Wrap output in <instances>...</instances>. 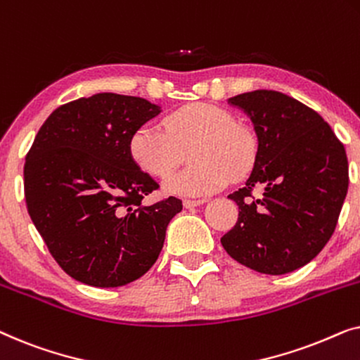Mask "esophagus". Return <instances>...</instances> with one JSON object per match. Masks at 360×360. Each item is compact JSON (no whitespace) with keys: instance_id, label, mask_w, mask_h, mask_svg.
<instances>
[{"instance_id":"1","label":"esophagus","mask_w":360,"mask_h":360,"mask_svg":"<svg viewBox=\"0 0 360 360\" xmlns=\"http://www.w3.org/2000/svg\"><path fill=\"white\" fill-rule=\"evenodd\" d=\"M203 203H206V200H185L184 206L185 208H195V206H200Z\"/></svg>"}]
</instances>
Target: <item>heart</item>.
<instances>
[{
  "mask_svg": "<svg viewBox=\"0 0 360 360\" xmlns=\"http://www.w3.org/2000/svg\"><path fill=\"white\" fill-rule=\"evenodd\" d=\"M165 132L146 122L132 131L129 155L142 172L167 179L184 159L191 164L165 181L169 193L200 196L218 191L229 179L239 180L252 170L257 139L224 108L191 103L164 120Z\"/></svg>",
  "mask_w": 360,
  "mask_h": 360,
  "instance_id": "1",
  "label": "heart"
}]
</instances>
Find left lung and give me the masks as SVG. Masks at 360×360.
Segmentation results:
<instances>
[{
	"mask_svg": "<svg viewBox=\"0 0 360 360\" xmlns=\"http://www.w3.org/2000/svg\"><path fill=\"white\" fill-rule=\"evenodd\" d=\"M229 103L250 116L259 147L249 180L228 196L239 218L221 244L255 272H293L336 229L349 186L346 149L316 111L280 91L255 90Z\"/></svg>",
	"mask_w": 360,
	"mask_h": 360,
	"instance_id": "8db88e82",
	"label": "left lung"
}]
</instances>
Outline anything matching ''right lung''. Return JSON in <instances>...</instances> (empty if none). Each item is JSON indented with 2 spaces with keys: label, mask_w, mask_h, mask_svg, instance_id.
Returning a JSON list of instances; mask_svg holds the SVG:
<instances>
[{
  "label": "right lung",
  "mask_w": 360,
  "mask_h": 360,
  "mask_svg": "<svg viewBox=\"0 0 360 360\" xmlns=\"http://www.w3.org/2000/svg\"><path fill=\"white\" fill-rule=\"evenodd\" d=\"M144 98L98 93L58 106L24 164L27 213L65 274L122 287L159 257L175 196L142 205L159 185L129 155L132 131L159 115Z\"/></svg>",
  "instance_id": "right-lung-1"
}]
</instances>
